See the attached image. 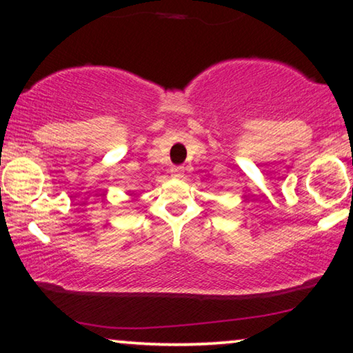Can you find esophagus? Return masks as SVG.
<instances>
[{"instance_id": "obj_1", "label": "esophagus", "mask_w": 353, "mask_h": 353, "mask_svg": "<svg viewBox=\"0 0 353 353\" xmlns=\"http://www.w3.org/2000/svg\"><path fill=\"white\" fill-rule=\"evenodd\" d=\"M171 176L172 177H177V179H181V177H183V168L182 166H174L171 170Z\"/></svg>"}]
</instances>
